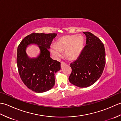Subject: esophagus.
I'll return each instance as SVG.
<instances>
[{
    "label": "esophagus",
    "instance_id": "1",
    "mask_svg": "<svg viewBox=\"0 0 121 121\" xmlns=\"http://www.w3.org/2000/svg\"><path fill=\"white\" fill-rule=\"evenodd\" d=\"M65 65H66V63L65 62H61V68L64 67V66H65Z\"/></svg>",
    "mask_w": 121,
    "mask_h": 121
}]
</instances>
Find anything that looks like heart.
Segmentation results:
<instances>
[{"label":"heart","instance_id":"1","mask_svg":"<svg viewBox=\"0 0 121 121\" xmlns=\"http://www.w3.org/2000/svg\"><path fill=\"white\" fill-rule=\"evenodd\" d=\"M84 45V39L81 36H63L56 41L55 47L50 49L51 53L57 58L61 55V51H65V55L69 58L74 59L80 55Z\"/></svg>","mask_w":121,"mask_h":121}]
</instances>
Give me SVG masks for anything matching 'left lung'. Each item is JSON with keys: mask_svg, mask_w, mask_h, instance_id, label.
<instances>
[{"mask_svg": "<svg viewBox=\"0 0 121 121\" xmlns=\"http://www.w3.org/2000/svg\"><path fill=\"white\" fill-rule=\"evenodd\" d=\"M86 45L76 60L71 63L72 73L69 78L71 84L81 88L92 85L102 75L106 64L104 43L89 32H83Z\"/></svg>", "mask_w": 121, "mask_h": 121, "instance_id": "8db88e82", "label": "left lung"}]
</instances>
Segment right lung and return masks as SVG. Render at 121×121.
Listing matches in <instances>:
<instances>
[{"label":"right lung","instance_id":"right-lung-1","mask_svg":"<svg viewBox=\"0 0 121 121\" xmlns=\"http://www.w3.org/2000/svg\"><path fill=\"white\" fill-rule=\"evenodd\" d=\"M56 33H35L25 37L17 47V62L22 82L28 88L37 93L44 92L55 85V73L61 69L60 62L50 58L48 50ZM37 44L40 53L31 58L27 55L26 48L30 44Z\"/></svg>","mask_w":121,"mask_h":121}]
</instances>
